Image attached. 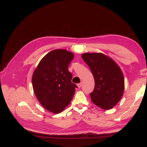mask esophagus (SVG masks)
Here are the masks:
<instances>
[{
  "label": "esophagus",
  "mask_w": 147,
  "mask_h": 147,
  "mask_svg": "<svg viewBox=\"0 0 147 147\" xmlns=\"http://www.w3.org/2000/svg\"><path fill=\"white\" fill-rule=\"evenodd\" d=\"M82 83H79V84H77V86L78 87V88H81V86H82Z\"/></svg>",
  "instance_id": "esophagus-1"
}]
</instances>
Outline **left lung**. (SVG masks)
Instances as JSON below:
<instances>
[{"instance_id": "left-lung-1", "label": "left lung", "mask_w": 147, "mask_h": 147, "mask_svg": "<svg viewBox=\"0 0 147 147\" xmlns=\"http://www.w3.org/2000/svg\"><path fill=\"white\" fill-rule=\"evenodd\" d=\"M82 57L94 78L95 87L90 93L92 102L100 109H112L124 92V78L121 69L114 60L103 53H85Z\"/></svg>"}]
</instances>
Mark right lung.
I'll return each instance as SVG.
<instances>
[{"label": "right lung", "instance_id": "1", "mask_svg": "<svg viewBox=\"0 0 147 147\" xmlns=\"http://www.w3.org/2000/svg\"><path fill=\"white\" fill-rule=\"evenodd\" d=\"M74 55L66 50L49 52L40 61L32 75L33 90L40 103L47 110L59 113L72 100L77 85L68 67Z\"/></svg>", "mask_w": 147, "mask_h": 147}]
</instances>
